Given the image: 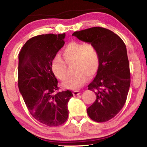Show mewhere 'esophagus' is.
Returning a JSON list of instances; mask_svg holds the SVG:
<instances>
[{
	"label": "esophagus",
	"mask_w": 147,
	"mask_h": 147,
	"mask_svg": "<svg viewBox=\"0 0 147 147\" xmlns=\"http://www.w3.org/2000/svg\"><path fill=\"white\" fill-rule=\"evenodd\" d=\"M80 94V91H74V92H73V94L74 96H77V95H78V94Z\"/></svg>",
	"instance_id": "1"
}]
</instances>
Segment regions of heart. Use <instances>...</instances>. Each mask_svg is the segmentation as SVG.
I'll use <instances>...</instances> for the list:
<instances>
[{
    "mask_svg": "<svg viewBox=\"0 0 147 147\" xmlns=\"http://www.w3.org/2000/svg\"><path fill=\"white\" fill-rule=\"evenodd\" d=\"M63 56L65 61L56 56L52 62V69L56 76L62 81L66 80L68 78L67 65H74L73 71L76 73L63 83L65 88L72 90L81 88L88 81V76H93L98 71L99 54L96 47L91 43L72 42L64 49Z\"/></svg>",
    "mask_w": 147,
    "mask_h": 147,
    "instance_id": "b5f03b06",
    "label": "heart"
}]
</instances>
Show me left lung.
<instances>
[{
    "mask_svg": "<svg viewBox=\"0 0 147 147\" xmlns=\"http://www.w3.org/2000/svg\"><path fill=\"white\" fill-rule=\"evenodd\" d=\"M73 36L93 44L97 49L100 64L88 89L96 94V100L87 109L92 120L104 123L113 118L124 104L130 86V72L125 44L116 34L102 27L75 32Z\"/></svg>",
    "mask_w": 147,
    "mask_h": 147,
    "instance_id": "obj_1",
    "label": "left lung"
}]
</instances>
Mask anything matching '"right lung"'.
Returning a JSON list of instances; mask_svg holds the SVG:
<instances>
[{"label":"right lung","instance_id":"right-lung-1","mask_svg":"<svg viewBox=\"0 0 147 147\" xmlns=\"http://www.w3.org/2000/svg\"><path fill=\"white\" fill-rule=\"evenodd\" d=\"M65 34H42L26 42L19 54L18 87L32 116L48 126H58L69 116V90L59 91L52 62L65 44Z\"/></svg>","mask_w":147,"mask_h":147}]
</instances>
